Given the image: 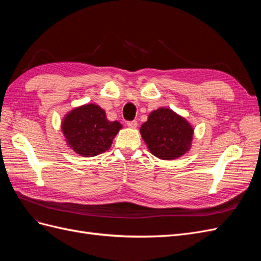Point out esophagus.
<instances>
[{
    "instance_id": "1",
    "label": "esophagus",
    "mask_w": 261,
    "mask_h": 261,
    "mask_svg": "<svg viewBox=\"0 0 261 261\" xmlns=\"http://www.w3.org/2000/svg\"><path fill=\"white\" fill-rule=\"evenodd\" d=\"M126 124H127V126H128V127H130V128H136L137 125H138L137 121H129V122H127Z\"/></svg>"
}]
</instances>
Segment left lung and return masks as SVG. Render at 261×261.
<instances>
[{
  "label": "left lung",
  "mask_w": 261,
  "mask_h": 261,
  "mask_svg": "<svg viewBox=\"0 0 261 261\" xmlns=\"http://www.w3.org/2000/svg\"><path fill=\"white\" fill-rule=\"evenodd\" d=\"M140 134L153 155L161 160H173L191 149L194 128L183 116L160 108L149 114Z\"/></svg>",
  "instance_id": "obj_1"
}]
</instances>
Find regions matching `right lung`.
Listing matches in <instances>:
<instances>
[{"label": "right lung", "mask_w": 261, "mask_h": 261, "mask_svg": "<svg viewBox=\"0 0 261 261\" xmlns=\"http://www.w3.org/2000/svg\"><path fill=\"white\" fill-rule=\"evenodd\" d=\"M61 126L68 147L83 156L106 152L122 128L120 122H110L105 110L92 103L72 110L63 118Z\"/></svg>", "instance_id": "1"}]
</instances>
